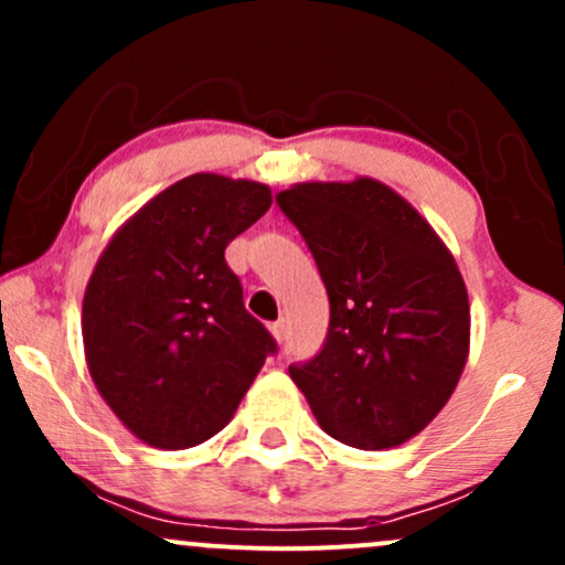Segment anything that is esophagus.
I'll return each instance as SVG.
<instances>
[{"label": "esophagus", "instance_id": "esophagus-1", "mask_svg": "<svg viewBox=\"0 0 565 565\" xmlns=\"http://www.w3.org/2000/svg\"><path fill=\"white\" fill-rule=\"evenodd\" d=\"M270 334L276 337V342H284V337H287V323H284V321L270 323Z\"/></svg>", "mask_w": 565, "mask_h": 565}]
</instances>
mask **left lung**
I'll list each match as a JSON object with an SVG mask.
<instances>
[{
  "label": "left lung",
  "instance_id": "obj_1",
  "mask_svg": "<svg viewBox=\"0 0 565 565\" xmlns=\"http://www.w3.org/2000/svg\"><path fill=\"white\" fill-rule=\"evenodd\" d=\"M276 204L329 295L323 348L289 374L329 436L377 451L425 430L470 350V302L451 252L393 188L297 183Z\"/></svg>",
  "mask_w": 565,
  "mask_h": 565
}]
</instances>
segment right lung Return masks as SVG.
<instances>
[{
  "mask_svg": "<svg viewBox=\"0 0 565 565\" xmlns=\"http://www.w3.org/2000/svg\"><path fill=\"white\" fill-rule=\"evenodd\" d=\"M270 201V188L255 180L191 174L103 249L84 291V355L103 401L142 444H204L231 423L276 353L225 263V246Z\"/></svg>",
  "mask_w": 565,
  "mask_h": 565,
  "instance_id": "right-lung-1",
  "label": "right lung"
}]
</instances>
